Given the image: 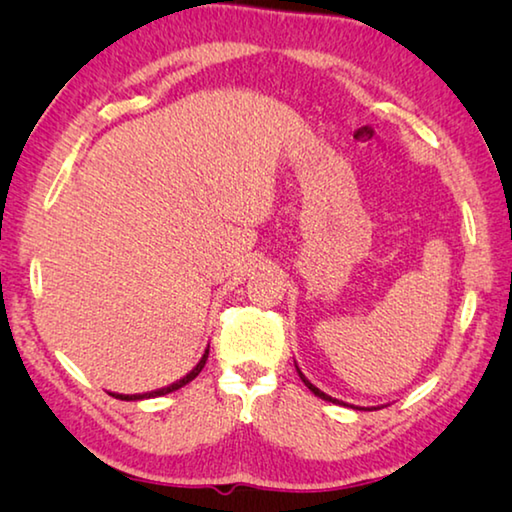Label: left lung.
I'll return each mask as SVG.
<instances>
[{"label": "left lung", "mask_w": 512, "mask_h": 512, "mask_svg": "<svg viewBox=\"0 0 512 512\" xmlns=\"http://www.w3.org/2000/svg\"><path fill=\"white\" fill-rule=\"evenodd\" d=\"M296 370H298V375H300V379L302 381H305V386L309 388V391L311 393H314V395H318L320 397V400H325V402H334V404H343L345 406V402H341V400H336V397H332V395H327V393H323V391H320V388H316L314 384H311V381L305 377V375H302V370L298 368V363H296ZM352 409H359V406H354L352 404ZM366 411H372V409H366Z\"/></svg>", "instance_id": "1"}]
</instances>
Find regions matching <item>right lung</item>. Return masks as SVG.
<instances>
[{
  "label": "right lung",
  "mask_w": 512,
  "mask_h": 512,
  "mask_svg": "<svg viewBox=\"0 0 512 512\" xmlns=\"http://www.w3.org/2000/svg\"><path fill=\"white\" fill-rule=\"evenodd\" d=\"M207 354H210V345H207V350H205V354L201 357V361H198L196 366H194L192 370H189L183 379L173 381V384L164 386V388H158V391H151V393H137V395H121V393H110V395H112V397H117V400H124V402H137V400H151V397H160V395H167V393L178 391V388H183L185 384H189V381L198 377V372L203 370L205 361H207Z\"/></svg>",
  "instance_id": "add662e5"
}]
</instances>
